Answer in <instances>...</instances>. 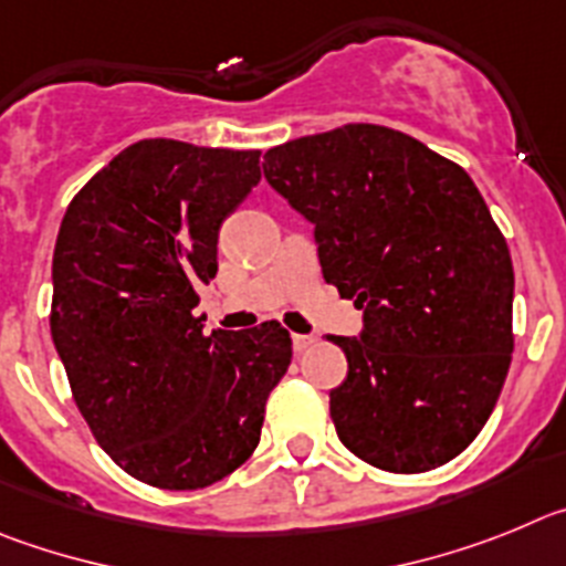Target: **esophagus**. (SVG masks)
I'll list each match as a JSON object with an SVG mask.
<instances>
[{
	"label": "esophagus",
	"instance_id": "obj_1",
	"mask_svg": "<svg viewBox=\"0 0 566 566\" xmlns=\"http://www.w3.org/2000/svg\"><path fill=\"white\" fill-rule=\"evenodd\" d=\"M315 340H318L315 335H298V333H295L293 335V349H295V353H304V349H310Z\"/></svg>",
	"mask_w": 566,
	"mask_h": 566
}]
</instances>
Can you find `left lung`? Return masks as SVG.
Returning a JSON list of instances; mask_svg holds the SVG:
<instances>
[{
    "instance_id": "left-lung-1",
    "label": "left lung",
    "mask_w": 566,
    "mask_h": 566,
    "mask_svg": "<svg viewBox=\"0 0 566 566\" xmlns=\"http://www.w3.org/2000/svg\"><path fill=\"white\" fill-rule=\"evenodd\" d=\"M264 177L315 226L324 282L364 310L333 335L329 417L358 460L434 471L480 434L513 358V262L480 188L411 135L346 124L273 146Z\"/></svg>"
}]
</instances>
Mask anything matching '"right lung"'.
<instances>
[{"instance_id":"add662e5","label":"right lung","mask_w":566,"mask_h":566,"mask_svg":"<svg viewBox=\"0 0 566 566\" xmlns=\"http://www.w3.org/2000/svg\"><path fill=\"white\" fill-rule=\"evenodd\" d=\"M259 155L137 140L61 220L53 344L98 446L151 488L197 491L237 471L293 358L279 321L206 335L195 315L222 220L262 180Z\"/></svg>"}]
</instances>
